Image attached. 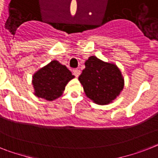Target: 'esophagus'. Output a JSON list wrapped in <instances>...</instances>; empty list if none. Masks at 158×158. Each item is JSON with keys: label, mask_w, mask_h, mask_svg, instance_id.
Returning a JSON list of instances; mask_svg holds the SVG:
<instances>
[{"label": "esophagus", "mask_w": 158, "mask_h": 158, "mask_svg": "<svg viewBox=\"0 0 158 158\" xmlns=\"http://www.w3.org/2000/svg\"><path fill=\"white\" fill-rule=\"evenodd\" d=\"M73 74L75 75V76L76 77V78H78V77L79 76V75H80V71L78 70V69H75V70H74V71H73Z\"/></svg>", "instance_id": "esophagus-1"}]
</instances>
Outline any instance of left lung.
<instances>
[{
    "mask_svg": "<svg viewBox=\"0 0 158 158\" xmlns=\"http://www.w3.org/2000/svg\"><path fill=\"white\" fill-rule=\"evenodd\" d=\"M79 80L86 95L98 104H109L124 88V79L119 68L95 56L86 61Z\"/></svg>",
    "mask_w": 158,
    "mask_h": 158,
    "instance_id": "8db88e82",
    "label": "left lung"
}]
</instances>
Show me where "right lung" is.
Listing matches in <instances>:
<instances>
[{
	"label": "right lung",
	"instance_id": "obj_1",
	"mask_svg": "<svg viewBox=\"0 0 158 158\" xmlns=\"http://www.w3.org/2000/svg\"><path fill=\"white\" fill-rule=\"evenodd\" d=\"M74 77L66 66L51 61L33 76L34 95L49 101L54 100L62 95L67 83Z\"/></svg>",
	"mask_w": 158,
	"mask_h": 158
}]
</instances>
